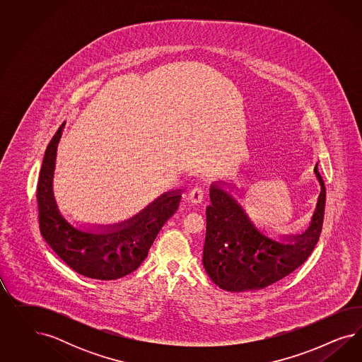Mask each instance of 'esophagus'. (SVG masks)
Segmentation results:
<instances>
[{"instance_id": "obj_1", "label": "esophagus", "mask_w": 362, "mask_h": 362, "mask_svg": "<svg viewBox=\"0 0 362 362\" xmlns=\"http://www.w3.org/2000/svg\"><path fill=\"white\" fill-rule=\"evenodd\" d=\"M188 199H189V202H191V203H194V204H199V203H202V202H203V199H204V189H203L202 187H195V188H192V189L189 191Z\"/></svg>"}]
</instances>
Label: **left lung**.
<instances>
[{
    "label": "left lung",
    "instance_id": "1",
    "mask_svg": "<svg viewBox=\"0 0 362 362\" xmlns=\"http://www.w3.org/2000/svg\"><path fill=\"white\" fill-rule=\"evenodd\" d=\"M315 174L321 192L310 224L304 233L281 241L257 230L238 200L219 183L211 185L203 265L215 284L230 292L263 289L307 260L317 244L325 209V186L317 165Z\"/></svg>",
    "mask_w": 362,
    "mask_h": 362
}]
</instances>
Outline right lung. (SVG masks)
<instances>
[{
    "instance_id": "1",
    "label": "right lung",
    "mask_w": 362,
    "mask_h": 362,
    "mask_svg": "<svg viewBox=\"0 0 362 362\" xmlns=\"http://www.w3.org/2000/svg\"><path fill=\"white\" fill-rule=\"evenodd\" d=\"M64 124L45 151L37 186L38 221L45 241L77 274L115 280L134 272L147 257L158 232L175 214L180 189L155 199L132 219L106 226V230H78L61 215L53 192L55 155Z\"/></svg>"
}]
</instances>
